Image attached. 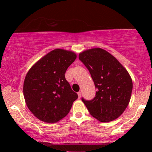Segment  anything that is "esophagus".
Wrapping results in <instances>:
<instances>
[{"label": "esophagus", "mask_w": 152, "mask_h": 152, "mask_svg": "<svg viewBox=\"0 0 152 152\" xmlns=\"http://www.w3.org/2000/svg\"><path fill=\"white\" fill-rule=\"evenodd\" d=\"M78 98H81V91H79V92H78Z\"/></svg>", "instance_id": "obj_1"}]
</instances>
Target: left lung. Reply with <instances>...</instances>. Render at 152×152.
I'll return each mask as SVG.
<instances>
[{
	"instance_id": "8db88e82",
	"label": "left lung",
	"mask_w": 152,
	"mask_h": 152,
	"mask_svg": "<svg viewBox=\"0 0 152 152\" xmlns=\"http://www.w3.org/2000/svg\"><path fill=\"white\" fill-rule=\"evenodd\" d=\"M78 58L89 71L97 91L91 101L82 98L90 114L102 122L119 117L129 104L133 83L126 69L106 50H83Z\"/></svg>"
}]
</instances>
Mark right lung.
Returning a JSON list of instances; mask_svg holds the SVG:
<instances>
[{"label":"right lung","instance_id":"right-lung-1","mask_svg":"<svg viewBox=\"0 0 152 152\" xmlns=\"http://www.w3.org/2000/svg\"><path fill=\"white\" fill-rule=\"evenodd\" d=\"M76 58L71 50L56 48L29 69L23 83L28 108L41 121L56 123L69 114L78 98L66 80L65 73Z\"/></svg>","mask_w":152,"mask_h":152}]
</instances>
